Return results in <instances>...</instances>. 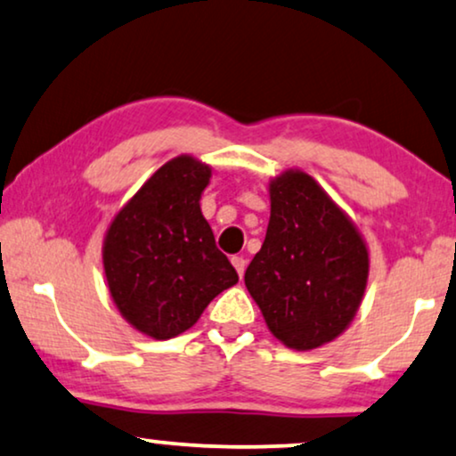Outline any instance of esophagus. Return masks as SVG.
I'll return each instance as SVG.
<instances>
[{
    "mask_svg": "<svg viewBox=\"0 0 456 456\" xmlns=\"http://www.w3.org/2000/svg\"><path fill=\"white\" fill-rule=\"evenodd\" d=\"M232 263H233V266H235V271H238V275H240V277L244 275V271H246V258H244V256H233Z\"/></svg>",
    "mask_w": 456,
    "mask_h": 456,
    "instance_id": "esophagus-1",
    "label": "esophagus"
}]
</instances>
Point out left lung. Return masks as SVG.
I'll return each instance as SVG.
<instances>
[{
    "instance_id": "8db88e82",
    "label": "left lung",
    "mask_w": 456,
    "mask_h": 456,
    "mask_svg": "<svg viewBox=\"0 0 456 456\" xmlns=\"http://www.w3.org/2000/svg\"><path fill=\"white\" fill-rule=\"evenodd\" d=\"M269 191V227L246 269V288L273 336L294 350L319 348L359 311L369 275L367 246L311 175H279Z\"/></svg>"
}]
</instances>
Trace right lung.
<instances>
[{"instance_id":"right-lung-1","label":"right lung","mask_w":456,"mask_h":456,"mask_svg":"<svg viewBox=\"0 0 456 456\" xmlns=\"http://www.w3.org/2000/svg\"><path fill=\"white\" fill-rule=\"evenodd\" d=\"M210 168L179 156L145 181L114 216L104 271L114 305L145 336L168 339L196 323L238 273L216 248L200 196Z\"/></svg>"}]
</instances>
